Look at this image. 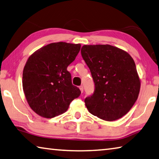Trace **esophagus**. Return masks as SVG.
Here are the masks:
<instances>
[{
	"instance_id": "obj_1",
	"label": "esophagus",
	"mask_w": 159,
	"mask_h": 159,
	"mask_svg": "<svg viewBox=\"0 0 159 159\" xmlns=\"http://www.w3.org/2000/svg\"><path fill=\"white\" fill-rule=\"evenodd\" d=\"M80 91H81V92L83 93V91H84V88H83V86H80Z\"/></svg>"
}]
</instances>
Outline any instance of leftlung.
I'll use <instances>...</instances> for the list:
<instances>
[{
    "mask_svg": "<svg viewBox=\"0 0 159 159\" xmlns=\"http://www.w3.org/2000/svg\"><path fill=\"white\" fill-rule=\"evenodd\" d=\"M81 54L95 84L93 93L84 100L89 112L108 121L121 118L137 101L140 89L133 58L110 44L84 45Z\"/></svg>",
    "mask_w": 159,
    "mask_h": 159,
    "instance_id": "obj_1",
    "label": "left lung"
}]
</instances>
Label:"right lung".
<instances>
[{"mask_svg": "<svg viewBox=\"0 0 159 159\" xmlns=\"http://www.w3.org/2000/svg\"><path fill=\"white\" fill-rule=\"evenodd\" d=\"M80 47V44L54 43L28 58L22 85L28 103L38 115L53 118L61 115L80 96L81 91L72 85L67 68L75 59Z\"/></svg>", "mask_w": 159, "mask_h": 159, "instance_id": "add662e5", "label": "right lung"}]
</instances>
